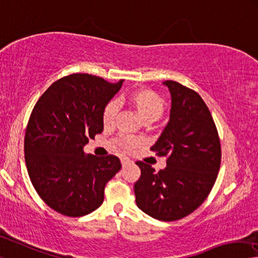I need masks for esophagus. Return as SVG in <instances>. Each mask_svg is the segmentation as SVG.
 Here are the masks:
<instances>
[{"label":"esophagus","instance_id":"34e87169","mask_svg":"<svg viewBox=\"0 0 258 258\" xmlns=\"http://www.w3.org/2000/svg\"><path fill=\"white\" fill-rule=\"evenodd\" d=\"M120 162H121V165L122 166H126L127 164H130L131 163V161L128 158H126V157H122V158H120Z\"/></svg>","mask_w":258,"mask_h":258}]
</instances>
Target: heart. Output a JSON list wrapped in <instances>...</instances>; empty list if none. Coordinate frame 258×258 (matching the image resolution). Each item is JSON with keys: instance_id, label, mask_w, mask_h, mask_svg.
I'll return each mask as SVG.
<instances>
[{"instance_id": "heart-1", "label": "heart", "mask_w": 258, "mask_h": 258, "mask_svg": "<svg viewBox=\"0 0 258 258\" xmlns=\"http://www.w3.org/2000/svg\"><path fill=\"white\" fill-rule=\"evenodd\" d=\"M131 101L140 116L145 120L154 119L156 120L163 112V101L161 97L150 89H140V91L134 92L131 95ZM119 110V102L117 100L109 101L103 109L102 114V120L105 126H110L113 124L116 116ZM140 140L132 137H121L117 140L118 146L124 150H131L140 145Z\"/></svg>"}]
</instances>
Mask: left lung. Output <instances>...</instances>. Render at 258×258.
<instances>
[{
    "label": "left lung",
    "mask_w": 258,
    "mask_h": 258,
    "mask_svg": "<svg viewBox=\"0 0 258 258\" xmlns=\"http://www.w3.org/2000/svg\"><path fill=\"white\" fill-rule=\"evenodd\" d=\"M171 93L170 120L151 147L166 157V167L137 162L141 175L134 183L139 209L163 222L191 214L210 194L222 159L218 131L209 108L193 89L177 81H164Z\"/></svg>",
    "instance_id": "obj_1"
}]
</instances>
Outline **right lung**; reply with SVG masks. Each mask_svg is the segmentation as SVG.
Wrapping results in <instances>:
<instances>
[{"mask_svg": "<svg viewBox=\"0 0 258 258\" xmlns=\"http://www.w3.org/2000/svg\"><path fill=\"white\" fill-rule=\"evenodd\" d=\"M122 81L73 73L51 84L32 110L24 139L27 172L58 214L81 217L96 210L105 183L121 169L117 156H86L83 148L103 131V109Z\"/></svg>", "mask_w": 258, "mask_h": 258, "instance_id": "obj_1", "label": "right lung"}]
</instances>
